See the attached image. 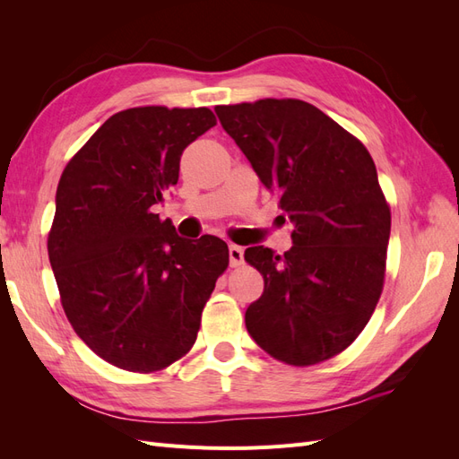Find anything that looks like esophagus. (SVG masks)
Returning <instances> with one entry per match:
<instances>
[{"label":"esophagus","mask_w":459,"mask_h":459,"mask_svg":"<svg viewBox=\"0 0 459 459\" xmlns=\"http://www.w3.org/2000/svg\"><path fill=\"white\" fill-rule=\"evenodd\" d=\"M243 248L238 245H230V266L238 268L243 264Z\"/></svg>","instance_id":"esophagus-1"}]
</instances>
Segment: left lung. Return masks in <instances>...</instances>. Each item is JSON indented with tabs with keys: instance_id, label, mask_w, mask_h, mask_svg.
I'll return each mask as SVG.
<instances>
[{
	"instance_id": "1",
	"label": "left lung",
	"mask_w": 459,
	"mask_h": 459,
	"mask_svg": "<svg viewBox=\"0 0 459 459\" xmlns=\"http://www.w3.org/2000/svg\"><path fill=\"white\" fill-rule=\"evenodd\" d=\"M224 130L251 160L290 224L293 247H248L264 293L245 324L264 352L314 366L356 341L385 283L391 206L364 143L300 100L218 105Z\"/></svg>"
}]
</instances>
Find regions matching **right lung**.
Returning a JSON list of instances; mask_svg holds the SVG:
<instances>
[{"instance_id": "1", "label": "right lung", "mask_w": 459, "mask_h": 459, "mask_svg": "<svg viewBox=\"0 0 459 459\" xmlns=\"http://www.w3.org/2000/svg\"><path fill=\"white\" fill-rule=\"evenodd\" d=\"M212 126L206 107L120 110L61 174L48 253L63 310L120 369L152 373L184 358L228 270L224 241L178 238L152 208L178 184L184 149Z\"/></svg>"}]
</instances>
